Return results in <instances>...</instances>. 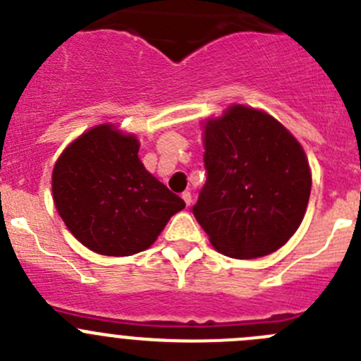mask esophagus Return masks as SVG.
<instances>
[{"instance_id": "34e87169", "label": "esophagus", "mask_w": 361, "mask_h": 361, "mask_svg": "<svg viewBox=\"0 0 361 361\" xmlns=\"http://www.w3.org/2000/svg\"><path fill=\"white\" fill-rule=\"evenodd\" d=\"M181 197H183L185 204H187V207H190V203H192V194H190V192L185 190L183 194H181Z\"/></svg>"}]
</instances>
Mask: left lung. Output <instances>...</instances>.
<instances>
[{
  "label": "left lung",
  "instance_id": "left-lung-1",
  "mask_svg": "<svg viewBox=\"0 0 361 361\" xmlns=\"http://www.w3.org/2000/svg\"><path fill=\"white\" fill-rule=\"evenodd\" d=\"M207 183L192 214L226 257L260 258L298 231L312 173L294 135L267 112L233 104L204 123Z\"/></svg>",
  "mask_w": 361,
  "mask_h": 361
}]
</instances>
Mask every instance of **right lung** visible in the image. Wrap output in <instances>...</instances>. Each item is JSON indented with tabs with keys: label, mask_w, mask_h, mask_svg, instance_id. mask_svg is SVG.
Listing matches in <instances>:
<instances>
[{
	"label": "right lung",
	"mask_w": 361,
	"mask_h": 361,
	"mask_svg": "<svg viewBox=\"0 0 361 361\" xmlns=\"http://www.w3.org/2000/svg\"><path fill=\"white\" fill-rule=\"evenodd\" d=\"M139 140L114 124L74 139L53 167V201L67 230L104 257H131L149 247L167 221L185 208L144 167Z\"/></svg>",
	"instance_id": "right-lung-1"
}]
</instances>
